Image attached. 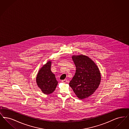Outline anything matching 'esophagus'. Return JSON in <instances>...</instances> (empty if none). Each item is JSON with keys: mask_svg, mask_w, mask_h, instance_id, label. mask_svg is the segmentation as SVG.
Instances as JSON below:
<instances>
[{"mask_svg": "<svg viewBox=\"0 0 129 129\" xmlns=\"http://www.w3.org/2000/svg\"><path fill=\"white\" fill-rule=\"evenodd\" d=\"M67 79H64V80H62L61 82L62 83H66L67 82Z\"/></svg>", "mask_w": 129, "mask_h": 129, "instance_id": "34e87169", "label": "esophagus"}]
</instances>
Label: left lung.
I'll return each mask as SVG.
<instances>
[{
    "label": "left lung",
    "instance_id": "left-lung-1",
    "mask_svg": "<svg viewBox=\"0 0 129 129\" xmlns=\"http://www.w3.org/2000/svg\"><path fill=\"white\" fill-rule=\"evenodd\" d=\"M76 72L69 85L80 99L87 98L98 88L101 74L98 66L88 56L73 55Z\"/></svg>",
    "mask_w": 129,
    "mask_h": 129
}]
</instances>
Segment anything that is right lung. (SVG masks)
<instances>
[{"label": "right lung", "mask_w": 129, "mask_h": 129, "mask_svg": "<svg viewBox=\"0 0 129 129\" xmlns=\"http://www.w3.org/2000/svg\"><path fill=\"white\" fill-rule=\"evenodd\" d=\"M52 60H49L43 65L38 72L36 76L37 86L45 94H50L54 92L57 85L55 75L51 70Z\"/></svg>", "instance_id": "right-lung-1"}]
</instances>
